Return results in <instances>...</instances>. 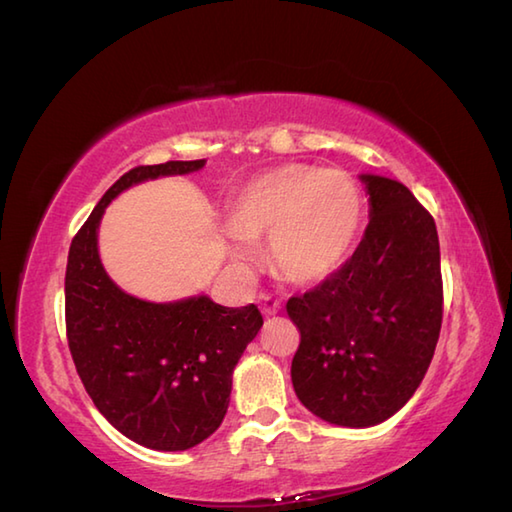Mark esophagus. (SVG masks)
I'll list each match as a JSON object with an SVG mask.
<instances>
[{"instance_id":"obj_1","label":"esophagus","mask_w":512,"mask_h":512,"mask_svg":"<svg viewBox=\"0 0 512 512\" xmlns=\"http://www.w3.org/2000/svg\"><path fill=\"white\" fill-rule=\"evenodd\" d=\"M258 307H260V311H263L265 316H276L278 311H280V302L274 296L260 294L258 296Z\"/></svg>"}]
</instances>
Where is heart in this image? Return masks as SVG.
I'll use <instances>...</instances> for the list:
<instances>
[{"label":"heart","instance_id":"obj_1","mask_svg":"<svg viewBox=\"0 0 512 512\" xmlns=\"http://www.w3.org/2000/svg\"><path fill=\"white\" fill-rule=\"evenodd\" d=\"M364 223V196L342 170L287 163L254 176L232 198L229 227L234 252L249 256V243L269 238L280 276L311 285L347 263Z\"/></svg>","mask_w":512,"mask_h":512}]
</instances>
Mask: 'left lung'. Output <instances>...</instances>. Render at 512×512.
<instances>
[{"instance_id":"left-lung-1","label":"left lung","mask_w":512,"mask_h":512,"mask_svg":"<svg viewBox=\"0 0 512 512\" xmlns=\"http://www.w3.org/2000/svg\"><path fill=\"white\" fill-rule=\"evenodd\" d=\"M371 221L336 274L289 298L300 331L298 400L320 420L364 429L411 400L442 329L440 241L406 185L362 174Z\"/></svg>"}]
</instances>
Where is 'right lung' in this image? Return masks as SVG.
Segmentation results:
<instances>
[{
  "instance_id": "add662e5",
  "label": "right lung",
  "mask_w": 512,
  "mask_h": 512,
  "mask_svg": "<svg viewBox=\"0 0 512 512\" xmlns=\"http://www.w3.org/2000/svg\"><path fill=\"white\" fill-rule=\"evenodd\" d=\"M203 165L205 159L168 161L125 172L68 252L66 336L79 378L114 429L154 451H185L221 426L234 367L263 316L256 305L223 307L207 296L148 302L125 294L101 265L97 232L123 190Z\"/></svg>"
}]
</instances>
